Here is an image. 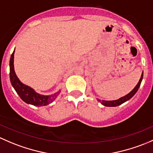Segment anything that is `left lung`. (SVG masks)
I'll return each mask as SVG.
<instances>
[{"label":"left lung","mask_w":153,"mask_h":153,"mask_svg":"<svg viewBox=\"0 0 153 153\" xmlns=\"http://www.w3.org/2000/svg\"><path fill=\"white\" fill-rule=\"evenodd\" d=\"M142 79H143V72H142V74H141V78H140L139 82H138V84H137L136 86L134 88V89H133L131 92L129 93L128 94H127V95L124 96V97H122V98L119 99V100H113V101H105V100H98V101L100 102H101L102 105H105V106H107V107L119 106V105L123 104L124 102H127V101L130 100V99H131L132 97L135 95V93L138 91V88H139L140 85H141V81H142Z\"/></svg>","instance_id":"1"}]
</instances>
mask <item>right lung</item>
<instances>
[{"instance_id": "obj_1", "label": "right lung", "mask_w": 153, "mask_h": 153, "mask_svg": "<svg viewBox=\"0 0 153 153\" xmlns=\"http://www.w3.org/2000/svg\"><path fill=\"white\" fill-rule=\"evenodd\" d=\"M14 53H15V51L12 53L10 62H9V68H10L9 76H10L12 85L15 88V91L20 97V99L27 104L37 107L45 106L51 103L57 97L60 91L51 96H43L36 93L31 88L23 84L19 80L14 69Z\"/></svg>"}]
</instances>
